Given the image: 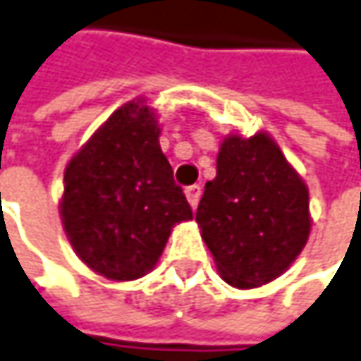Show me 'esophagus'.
I'll return each instance as SVG.
<instances>
[{
    "label": "esophagus",
    "instance_id": "34e87169",
    "mask_svg": "<svg viewBox=\"0 0 361 361\" xmlns=\"http://www.w3.org/2000/svg\"><path fill=\"white\" fill-rule=\"evenodd\" d=\"M202 196V188L200 185H190V188H185V198L190 202V206L196 210V206H198V202H200Z\"/></svg>",
    "mask_w": 361,
    "mask_h": 361
}]
</instances>
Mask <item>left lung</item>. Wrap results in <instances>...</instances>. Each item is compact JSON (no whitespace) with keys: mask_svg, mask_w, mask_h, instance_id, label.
<instances>
[{"mask_svg":"<svg viewBox=\"0 0 361 361\" xmlns=\"http://www.w3.org/2000/svg\"><path fill=\"white\" fill-rule=\"evenodd\" d=\"M196 223L224 282L264 286L282 276L307 245V183L267 133L228 135Z\"/></svg>","mask_w":361,"mask_h":361,"instance_id":"left-lung-1","label":"left lung"}]
</instances>
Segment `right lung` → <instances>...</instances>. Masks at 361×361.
<instances>
[{
	"label": "right lung",
	"instance_id": "obj_1",
	"mask_svg": "<svg viewBox=\"0 0 361 361\" xmlns=\"http://www.w3.org/2000/svg\"><path fill=\"white\" fill-rule=\"evenodd\" d=\"M159 135L155 110L137 97L120 106L65 169L59 208L67 239L83 264L114 282L149 274L171 228L192 221Z\"/></svg>",
	"mask_w": 361,
	"mask_h": 361
}]
</instances>
